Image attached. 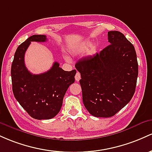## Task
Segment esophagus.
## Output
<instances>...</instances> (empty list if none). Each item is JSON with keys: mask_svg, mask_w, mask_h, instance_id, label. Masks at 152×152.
Segmentation results:
<instances>
[{"mask_svg": "<svg viewBox=\"0 0 152 152\" xmlns=\"http://www.w3.org/2000/svg\"><path fill=\"white\" fill-rule=\"evenodd\" d=\"M80 77H81L80 74V73L78 72H77V73H76V75H75V80L78 82V81L80 80Z\"/></svg>", "mask_w": 152, "mask_h": 152, "instance_id": "esophagus-1", "label": "esophagus"}]
</instances>
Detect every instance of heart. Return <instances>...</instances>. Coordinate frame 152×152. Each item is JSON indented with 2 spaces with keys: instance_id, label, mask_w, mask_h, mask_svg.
Here are the masks:
<instances>
[{
  "instance_id": "heart-1",
  "label": "heart",
  "mask_w": 152,
  "mask_h": 152,
  "mask_svg": "<svg viewBox=\"0 0 152 152\" xmlns=\"http://www.w3.org/2000/svg\"><path fill=\"white\" fill-rule=\"evenodd\" d=\"M90 45V42H85L84 43L82 44L80 46H79L78 49H77V52H85V51H86L87 49H88ZM96 52H97V47L95 45H93L91 46V47H90L89 51H88V54H90V55H92V54H94L96 53Z\"/></svg>"
}]
</instances>
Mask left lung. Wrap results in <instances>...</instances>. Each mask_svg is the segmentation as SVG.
Masks as SVG:
<instances>
[{
    "instance_id": "obj_1",
    "label": "left lung",
    "mask_w": 152,
    "mask_h": 152,
    "mask_svg": "<svg viewBox=\"0 0 152 152\" xmlns=\"http://www.w3.org/2000/svg\"><path fill=\"white\" fill-rule=\"evenodd\" d=\"M110 44L75 64L85 108L95 117L113 116L135 93L139 70L134 45L118 31L108 32Z\"/></svg>"
}]
</instances>
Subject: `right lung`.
<instances>
[{
    "mask_svg": "<svg viewBox=\"0 0 152 152\" xmlns=\"http://www.w3.org/2000/svg\"><path fill=\"white\" fill-rule=\"evenodd\" d=\"M45 35H33L20 44L11 65L12 90L17 101L30 116L38 120L57 115L69 85L75 83V69L64 71L55 62L46 72L33 75L26 67L24 55L31 42H44Z\"/></svg>",
    "mask_w": 152,
    "mask_h": 152,
    "instance_id": "right-lung-1",
    "label": "right lung"
}]
</instances>
